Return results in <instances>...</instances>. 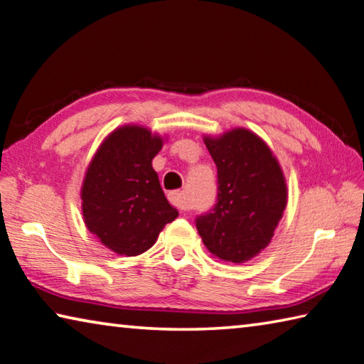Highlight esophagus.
<instances>
[{
    "label": "esophagus",
    "mask_w": 364,
    "mask_h": 364,
    "mask_svg": "<svg viewBox=\"0 0 364 364\" xmlns=\"http://www.w3.org/2000/svg\"><path fill=\"white\" fill-rule=\"evenodd\" d=\"M168 199H170V203H171L173 205H175L178 210L186 212V210L191 209V205H189L186 196H184L183 191H171V193L168 194Z\"/></svg>",
    "instance_id": "esophagus-1"
}]
</instances>
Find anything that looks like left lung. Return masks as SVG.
Listing matches in <instances>:
<instances>
[{"instance_id":"left-lung-1","label":"left lung","mask_w":364,"mask_h":364,"mask_svg":"<svg viewBox=\"0 0 364 364\" xmlns=\"http://www.w3.org/2000/svg\"><path fill=\"white\" fill-rule=\"evenodd\" d=\"M204 142L217 165V203L196 217V228L215 257L250 261L270 243L284 215V173L265 142L247 129Z\"/></svg>"}]
</instances>
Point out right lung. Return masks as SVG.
Returning <instances> with one entry per match:
<instances>
[{"mask_svg":"<svg viewBox=\"0 0 364 364\" xmlns=\"http://www.w3.org/2000/svg\"><path fill=\"white\" fill-rule=\"evenodd\" d=\"M161 137L141 126L113 131L85 173L82 215L94 233L117 255L137 256L152 247L178 210L166 200L152 159Z\"/></svg>","mask_w":364,"mask_h":364,"instance_id":"add662e5","label":"right lung"}]
</instances>
